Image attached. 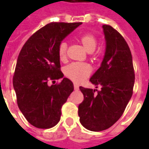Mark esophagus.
<instances>
[{"label": "esophagus", "mask_w": 149, "mask_h": 149, "mask_svg": "<svg viewBox=\"0 0 149 149\" xmlns=\"http://www.w3.org/2000/svg\"><path fill=\"white\" fill-rule=\"evenodd\" d=\"M73 85H74V89H75V90H78V89H79V85H78L77 84H74Z\"/></svg>", "instance_id": "34e87169"}]
</instances>
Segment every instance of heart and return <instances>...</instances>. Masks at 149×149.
I'll use <instances>...</instances> for the list:
<instances>
[{
	"label": "heart",
	"mask_w": 149,
	"mask_h": 149,
	"mask_svg": "<svg viewBox=\"0 0 149 149\" xmlns=\"http://www.w3.org/2000/svg\"><path fill=\"white\" fill-rule=\"evenodd\" d=\"M80 40L88 52H93L97 45V40L96 37L91 33H85L80 37ZM67 43L62 41L60 43L57 49L58 56L61 61L66 58ZM90 65L83 62H72L67 65L65 68V73L69 79L75 82H81L87 78L91 73Z\"/></svg>",
	"instance_id": "b5f03b06"
}]
</instances>
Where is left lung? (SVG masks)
Instances as JSON below:
<instances>
[{
    "label": "left lung",
    "mask_w": 149,
    "mask_h": 149,
    "mask_svg": "<svg viewBox=\"0 0 149 149\" xmlns=\"http://www.w3.org/2000/svg\"><path fill=\"white\" fill-rule=\"evenodd\" d=\"M102 28L105 55L89 80L97 88L101 86V90L81 86L84 100L78 106L81 125L93 132L105 130L120 118L132 96L135 82L132 57L126 40L112 26L104 24Z\"/></svg>",
    "instance_id": "8db88e82"
}]
</instances>
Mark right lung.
Listing matches in <instances>:
<instances>
[{
    "label": "right lung",
    "instance_id": "obj_1",
    "mask_svg": "<svg viewBox=\"0 0 149 149\" xmlns=\"http://www.w3.org/2000/svg\"><path fill=\"white\" fill-rule=\"evenodd\" d=\"M80 24L81 22L46 24L28 39L19 53L13 79L17 102L25 119L36 128L55 126L61 120L62 105L74 89L68 78L51 86L47 82L64 77L58 46Z\"/></svg>",
    "mask_w": 149,
    "mask_h": 149
}]
</instances>
